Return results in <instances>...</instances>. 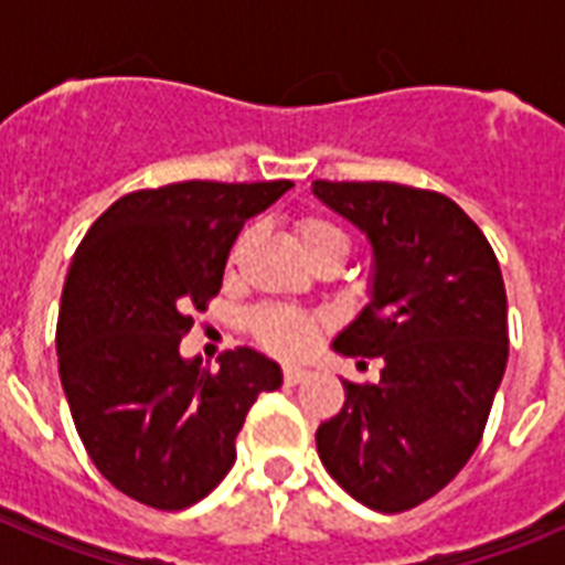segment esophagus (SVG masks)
Returning a JSON list of instances; mask_svg holds the SVG:
<instances>
[{
  "label": "esophagus",
  "mask_w": 565,
  "mask_h": 565,
  "mask_svg": "<svg viewBox=\"0 0 565 565\" xmlns=\"http://www.w3.org/2000/svg\"><path fill=\"white\" fill-rule=\"evenodd\" d=\"M308 375L310 372L301 370V366H284V384L296 386V384H301V381H305Z\"/></svg>",
  "instance_id": "obj_1"
}]
</instances>
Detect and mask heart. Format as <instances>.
<instances>
[{
  "label": "heart",
  "mask_w": 565,
  "mask_h": 565,
  "mask_svg": "<svg viewBox=\"0 0 565 565\" xmlns=\"http://www.w3.org/2000/svg\"><path fill=\"white\" fill-rule=\"evenodd\" d=\"M296 237L301 243V252L308 257H317L322 252H340L345 257L349 252V237L345 231L334 222L322 220V216H305L296 222ZM248 246V231H243L231 248V260L234 266ZM252 331L269 352L278 354H301L319 334V319L313 313L296 308H264L252 317Z\"/></svg>",
  "instance_id": "b5f03b06"
}]
</instances>
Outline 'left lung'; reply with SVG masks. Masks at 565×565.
Listing matches in <instances>:
<instances>
[{
  "mask_svg": "<svg viewBox=\"0 0 565 565\" xmlns=\"http://www.w3.org/2000/svg\"><path fill=\"white\" fill-rule=\"evenodd\" d=\"M370 237L372 296L334 352L381 361L377 384L343 381L317 430L319 460L352 499L402 513L472 457L508 366V292L483 231L448 195L390 181H313Z\"/></svg>",
  "mask_w": 565,
  "mask_h": 565,
  "instance_id": "1",
  "label": "left lung"
}]
</instances>
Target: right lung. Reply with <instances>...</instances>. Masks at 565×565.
Returning a JSON list of instances; mask_svg holds the SVG:
<instances>
[{"label":"right lung","instance_id":"1","mask_svg":"<svg viewBox=\"0 0 565 565\" xmlns=\"http://www.w3.org/2000/svg\"><path fill=\"white\" fill-rule=\"evenodd\" d=\"M292 181H181L110 204L78 243L57 313V372L87 455L154 510L204 499L237 460L257 395L281 366L234 349L220 370L181 358V337L220 292L239 228Z\"/></svg>","mask_w":565,"mask_h":565}]
</instances>
